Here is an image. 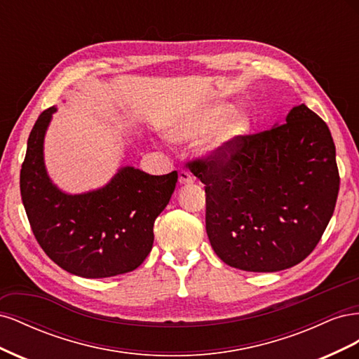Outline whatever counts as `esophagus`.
<instances>
[{"instance_id":"esophagus-1","label":"esophagus","mask_w":359,"mask_h":359,"mask_svg":"<svg viewBox=\"0 0 359 359\" xmlns=\"http://www.w3.org/2000/svg\"><path fill=\"white\" fill-rule=\"evenodd\" d=\"M178 182H180V186H186V184H191L193 182L191 173H189L187 170H180V173H178Z\"/></svg>"}]
</instances>
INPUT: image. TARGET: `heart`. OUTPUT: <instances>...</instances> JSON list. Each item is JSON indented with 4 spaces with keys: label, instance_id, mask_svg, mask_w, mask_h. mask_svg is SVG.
<instances>
[{
    "label": "heart",
    "instance_id": "obj_1",
    "mask_svg": "<svg viewBox=\"0 0 359 359\" xmlns=\"http://www.w3.org/2000/svg\"><path fill=\"white\" fill-rule=\"evenodd\" d=\"M232 104L214 102L173 116L165 127V135L173 142H189L213 128L199 144L201 154L215 165L227 163L236 154L253 127L247 111H234Z\"/></svg>",
    "mask_w": 359,
    "mask_h": 359
}]
</instances>
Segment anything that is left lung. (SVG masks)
Listing matches in <instances>:
<instances>
[{"label":"left lung","mask_w":359,"mask_h":359,"mask_svg":"<svg viewBox=\"0 0 359 359\" xmlns=\"http://www.w3.org/2000/svg\"><path fill=\"white\" fill-rule=\"evenodd\" d=\"M189 169L205 184L215 255L253 273L302 262L327 229L340 187L330 128L304 103L286 124L247 136L227 163L194 160Z\"/></svg>","instance_id":"obj_1"}]
</instances>
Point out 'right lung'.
Wrapping results in <instances>:
<instances>
[{
	"label": "right lung",
	"mask_w": 359,
	"mask_h": 359,
	"mask_svg": "<svg viewBox=\"0 0 359 359\" xmlns=\"http://www.w3.org/2000/svg\"><path fill=\"white\" fill-rule=\"evenodd\" d=\"M57 107L32 127L20 169V194L32 233L53 262L83 278L130 273L154 243V222L175 190L178 173L149 175L123 166L103 187L72 194L57 187L45 165V136Z\"/></svg>",
	"instance_id": "1"
}]
</instances>
